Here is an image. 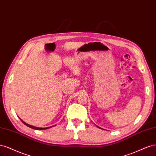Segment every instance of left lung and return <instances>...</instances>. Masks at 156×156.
Returning a JSON list of instances; mask_svg holds the SVG:
<instances>
[{
    "label": "left lung",
    "mask_w": 156,
    "mask_h": 156,
    "mask_svg": "<svg viewBox=\"0 0 156 156\" xmlns=\"http://www.w3.org/2000/svg\"><path fill=\"white\" fill-rule=\"evenodd\" d=\"M96 126H97V125H96ZM97 127H98V128H100V127H98V126H97Z\"/></svg>",
    "instance_id": "left-lung-1"
}]
</instances>
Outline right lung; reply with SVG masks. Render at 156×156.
Listing matches in <instances>:
<instances>
[{
	"instance_id": "obj_1",
	"label": "right lung",
	"mask_w": 156,
	"mask_h": 156,
	"mask_svg": "<svg viewBox=\"0 0 156 156\" xmlns=\"http://www.w3.org/2000/svg\"><path fill=\"white\" fill-rule=\"evenodd\" d=\"M20 119V118H19ZM21 121L23 122V124H24L26 126H28V127H30V128H32V129H48V128H52V127H53L54 126H51V127H47V128H37V127H35V126H32V125H30V124H27V123H26L25 122H24L23 120H22L21 119ZM56 126V125H55Z\"/></svg>"
}]
</instances>
